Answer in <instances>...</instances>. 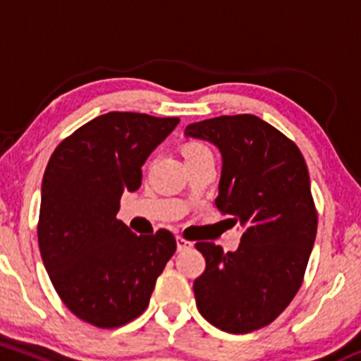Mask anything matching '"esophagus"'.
<instances>
[{
	"mask_svg": "<svg viewBox=\"0 0 361 361\" xmlns=\"http://www.w3.org/2000/svg\"><path fill=\"white\" fill-rule=\"evenodd\" d=\"M176 246H178V251H186V250H192L193 243L192 241H186L185 238L178 235V238H176Z\"/></svg>",
	"mask_w": 361,
	"mask_h": 361,
	"instance_id": "esophagus-1",
	"label": "esophagus"
}]
</instances>
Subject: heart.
I'll use <instances>...</instances> for the list:
<instances>
[{"label": "heart", "instance_id": "heart-1", "mask_svg": "<svg viewBox=\"0 0 361 361\" xmlns=\"http://www.w3.org/2000/svg\"><path fill=\"white\" fill-rule=\"evenodd\" d=\"M183 152H185L186 161L198 159V157H204V156H212L210 147L207 146L205 142H202V140H190V142H186L183 147Z\"/></svg>", "mask_w": 361, "mask_h": 361}]
</instances>
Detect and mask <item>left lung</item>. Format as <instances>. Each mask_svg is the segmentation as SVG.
I'll return each instance as SVG.
<instances>
[{
    "mask_svg": "<svg viewBox=\"0 0 361 361\" xmlns=\"http://www.w3.org/2000/svg\"><path fill=\"white\" fill-rule=\"evenodd\" d=\"M186 135L221 149L215 205L244 233L238 251L197 243L205 271L195 300L210 324L246 334L275 321L304 281L317 233V210L300 149L256 115H222L190 123Z\"/></svg>",
    "mask_w": 361,
    "mask_h": 361,
    "instance_id": "obj_1",
    "label": "left lung"
}]
</instances>
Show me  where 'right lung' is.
<instances>
[{
    "mask_svg": "<svg viewBox=\"0 0 361 361\" xmlns=\"http://www.w3.org/2000/svg\"><path fill=\"white\" fill-rule=\"evenodd\" d=\"M178 122L110 111L74 130L49 159L37 224L40 256L66 307L91 326L114 329L139 317L175 255L169 231L137 235L117 212L122 193L139 188L140 168Z\"/></svg>",
    "mask_w": 361,
    "mask_h": 361,
    "instance_id": "obj_1",
    "label": "right lung"
}]
</instances>
